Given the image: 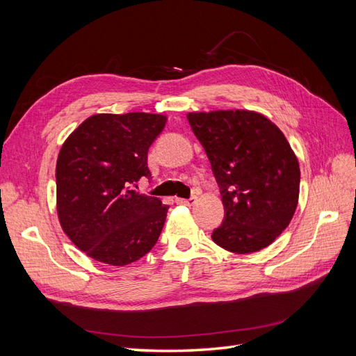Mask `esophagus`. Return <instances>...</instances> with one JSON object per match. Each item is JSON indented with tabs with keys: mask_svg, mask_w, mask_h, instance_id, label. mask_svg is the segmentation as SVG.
<instances>
[{
	"mask_svg": "<svg viewBox=\"0 0 356 356\" xmlns=\"http://www.w3.org/2000/svg\"><path fill=\"white\" fill-rule=\"evenodd\" d=\"M175 200H177V203H179V204H187V207H191V204H195V203L197 202V197H196V196H191V197H188V199L177 197Z\"/></svg>",
	"mask_w": 356,
	"mask_h": 356,
	"instance_id": "1",
	"label": "esophagus"
}]
</instances>
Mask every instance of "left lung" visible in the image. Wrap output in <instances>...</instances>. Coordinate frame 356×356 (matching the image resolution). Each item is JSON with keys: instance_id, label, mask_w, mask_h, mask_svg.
<instances>
[{"instance_id": "8db88e82", "label": "left lung", "mask_w": 356, "mask_h": 356, "mask_svg": "<svg viewBox=\"0 0 356 356\" xmlns=\"http://www.w3.org/2000/svg\"><path fill=\"white\" fill-rule=\"evenodd\" d=\"M218 182L225 217L212 241L236 254L270 245L293 220L300 166L285 135L260 113H188Z\"/></svg>"}]
</instances>
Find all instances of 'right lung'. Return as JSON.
<instances>
[{"instance_id":"1","label":"right lung","mask_w":356,"mask_h":356,"mask_svg":"<svg viewBox=\"0 0 356 356\" xmlns=\"http://www.w3.org/2000/svg\"><path fill=\"white\" fill-rule=\"evenodd\" d=\"M165 124L161 114H95L63 143L58 217L72 243L93 260L126 266L156 245L169 207L135 187L143 177L152 178L148 148Z\"/></svg>"}]
</instances>
